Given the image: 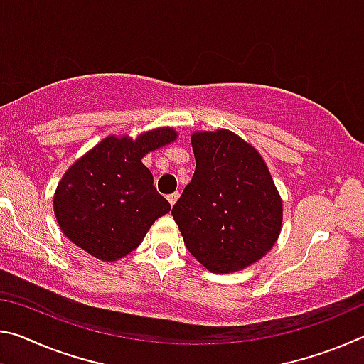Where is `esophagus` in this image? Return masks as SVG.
<instances>
[{"mask_svg": "<svg viewBox=\"0 0 364 364\" xmlns=\"http://www.w3.org/2000/svg\"><path fill=\"white\" fill-rule=\"evenodd\" d=\"M178 197H180V193H171V194H168V196H167V199H168V202H170V205H171V207H173V205L176 204Z\"/></svg>", "mask_w": 364, "mask_h": 364, "instance_id": "34e87169", "label": "esophagus"}]
</instances>
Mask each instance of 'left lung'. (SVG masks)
<instances>
[{
	"instance_id": "obj_1",
	"label": "left lung",
	"mask_w": 364,
	"mask_h": 364,
	"mask_svg": "<svg viewBox=\"0 0 364 364\" xmlns=\"http://www.w3.org/2000/svg\"><path fill=\"white\" fill-rule=\"evenodd\" d=\"M191 144L196 171L171 215L202 267L241 271L278 241L282 199L260 152L236 133L196 132Z\"/></svg>"
}]
</instances>
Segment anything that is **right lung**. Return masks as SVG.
Returning <instances> with one entry per match:
<instances>
[{"mask_svg": "<svg viewBox=\"0 0 364 364\" xmlns=\"http://www.w3.org/2000/svg\"><path fill=\"white\" fill-rule=\"evenodd\" d=\"M176 138L171 127L154 128L136 139L112 134L75 160L53 200L65 237L102 262L136 249L154 221L171 208L141 159Z\"/></svg>", "mask_w": 364, "mask_h": 364, "instance_id": "right-lung-1", "label": "right lung"}]
</instances>
